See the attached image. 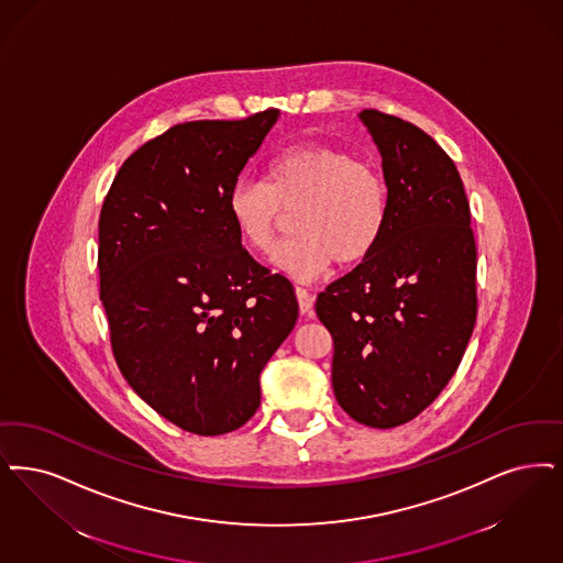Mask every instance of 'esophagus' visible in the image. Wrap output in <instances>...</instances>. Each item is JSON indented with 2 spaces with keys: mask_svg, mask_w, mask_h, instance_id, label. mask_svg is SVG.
<instances>
[{
  "mask_svg": "<svg viewBox=\"0 0 563 563\" xmlns=\"http://www.w3.org/2000/svg\"><path fill=\"white\" fill-rule=\"evenodd\" d=\"M297 295V303H299V312L306 316H312V306H314V295L303 289V287H295Z\"/></svg>",
  "mask_w": 563,
  "mask_h": 563,
  "instance_id": "esophagus-1",
  "label": "esophagus"
}]
</instances>
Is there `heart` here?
Returning a JSON list of instances; mask_svg holds the SVG:
<instances>
[{
  "label": "heart",
  "instance_id": "heart-1",
  "mask_svg": "<svg viewBox=\"0 0 563 563\" xmlns=\"http://www.w3.org/2000/svg\"><path fill=\"white\" fill-rule=\"evenodd\" d=\"M295 211L292 234L274 253L280 271L301 280L333 264H358L379 245L389 197L382 172L347 151L301 144L266 165L264 180L239 178L228 192V216L239 241L268 253L285 220Z\"/></svg>",
  "mask_w": 563,
  "mask_h": 563
}]
</instances>
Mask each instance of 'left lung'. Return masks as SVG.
<instances>
[{
  "label": "left lung",
  "instance_id": "left-lung-1",
  "mask_svg": "<svg viewBox=\"0 0 563 563\" xmlns=\"http://www.w3.org/2000/svg\"><path fill=\"white\" fill-rule=\"evenodd\" d=\"M361 119L383 158L379 245L316 297L333 338V391L362 426L398 428L449 385L477 316L472 211L454 161L400 117Z\"/></svg>",
  "mask_w": 563,
  "mask_h": 563
}]
</instances>
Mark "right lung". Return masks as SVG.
<instances>
[{
	"label": "right lung",
	"instance_id": "right-lung-1",
	"mask_svg": "<svg viewBox=\"0 0 563 563\" xmlns=\"http://www.w3.org/2000/svg\"><path fill=\"white\" fill-rule=\"evenodd\" d=\"M278 119L188 121L117 172L98 222L100 299L114 361L174 426L222 435L260 406V373L289 338L291 280L243 249L228 192Z\"/></svg>",
	"mask_w": 563,
	"mask_h": 563
}]
</instances>
